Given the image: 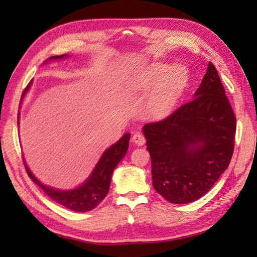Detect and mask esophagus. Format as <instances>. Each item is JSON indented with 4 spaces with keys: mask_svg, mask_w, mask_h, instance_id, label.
I'll list each match as a JSON object with an SVG mask.
<instances>
[{
    "mask_svg": "<svg viewBox=\"0 0 257 257\" xmlns=\"http://www.w3.org/2000/svg\"><path fill=\"white\" fill-rule=\"evenodd\" d=\"M132 141H133V144H134L135 146H144L145 143H146V139H145L143 134L136 133V134L133 136Z\"/></svg>",
    "mask_w": 257,
    "mask_h": 257,
    "instance_id": "esophagus-1",
    "label": "esophagus"
}]
</instances>
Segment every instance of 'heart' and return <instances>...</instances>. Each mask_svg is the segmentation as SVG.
<instances>
[{
    "label": "heart",
    "instance_id": "obj_1",
    "mask_svg": "<svg viewBox=\"0 0 257 257\" xmlns=\"http://www.w3.org/2000/svg\"><path fill=\"white\" fill-rule=\"evenodd\" d=\"M189 81L188 70L182 65L169 66L156 63L146 68L130 85L133 95L148 94L144 114L152 120L165 119L173 112Z\"/></svg>",
    "mask_w": 257,
    "mask_h": 257
}]
</instances>
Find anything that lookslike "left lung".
Listing matches in <instances>:
<instances>
[{
	"label": "left lung",
	"mask_w": 257,
	"mask_h": 257,
	"mask_svg": "<svg viewBox=\"0 0 257 257\" xmlns=\"http://www.w3.org/2000/svg\"><path fill=\"white\" fill-rule=\"evenodd\" d=\"M235 130L236 118L209 63L192 100L143 127L155 190L174 204L202 198L230 165Z\"/></svg>",
	"instance_id": "1"
}]
</instances>
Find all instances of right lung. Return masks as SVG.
Returning a JSON list of instances; mask_svg holds the SVG:
<instances>
[{
    "label": "right lung",
    "mask_w": 257,
    "mask_h": 257,
    "mask_svg": "<svg viewBox=\"0 0 257 257\" xmlns=\"http://www.w3.org/2000/svg\"><path fill=\"white\" fill-rule=\"evenodd\" d=\"M68 54H63V55L59 56H52L48 59H46L44 64H48L50 62L54 61H63V59L68 58ZM33 84V80L30 81V84L27 85L25 90L22 94L21 98V103L23 101L24 97L26 96L27 92L31 89V86ZM20 103V108H21ZM20 124V111H19V117H18V125ZM129 140H130V134L127 133L124 134L121 138H120L116 144L111 145L109 148H107L105 151L102 152L100 156L99 160L96 163L95 168L92 169V171L88 176L85 181L79 184L78 187L74 189H68V190H62V189H56L50 187V185H46L42 183L40 180H38L33 172L29 166L26 165V161L23 157L24 166L26 168L27 174L29 177L33 180V182L37 184L44 192L53 199L57 203L62 204L63 206L66 207L75 212H87L92 209L100 203V202L106 198L108 194L109 187H110V181L113 170L118 166V163L122 160V158L125 156L128 151V146H129Z\"/></svg>",
    "instance_id": "add662e5"
}]
</instances>
